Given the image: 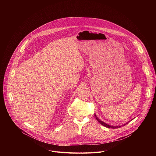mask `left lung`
<instances>
[{"mask_svg":"<svg viewBox=\"0 0 156 156\" xmlns=\"http://www.w3.org/2000/svg\"><path fill=\"white\" fill-rule=\"evenodd\" d=\"M94 116H95V117H96V120L98 121V122L100 123V124H101L102 125H103V126H105V127H107V128H113V129H115V128H120V127H121V126L122 125H117V126H113V125H108V124H107V123H105V122H102V120H101L97 116H96V114H94ZM135 119V118H134ZM131 119V120H133V119ZM130 121H128V122H126V123H125L124 125H122V126H124V125H126L127 123H128Z\"/></svg>","mask_w":156,"mask_h":156,"instance_id":"obj_1","label":"left lung"}]
</instances>
